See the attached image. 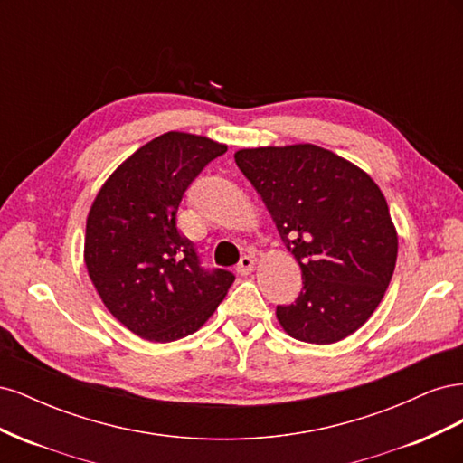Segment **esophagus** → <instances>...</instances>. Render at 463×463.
Segmentation results:
<instances>
[{
    "instance_id": "1",
    "label": "esophagus",
    "mask_w": 463,
    "mask_h": 463,
    "mask_svg": "<svg viewBox=\"0 0 463 463\" xmlns=\"http://www.w3.org/2000/svg\"><path fill=\"white\" fill-rule=\"evenodd\" d=\"M255 266H257V259L250 257V255H245V257H241L240 264H237V272L247 276V274H250V272L255 270Z\"/></svg>"
}]
</instances>
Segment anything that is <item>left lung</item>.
I'll return each instance as SVG.
<instances>
[{"label": "left lung", "mask_w": 463, "mask_h": 463, "mask_svg": "<svg viewBox=\"0 0 463 463\" xmlns=\"http://www.w3.org/2000/svg\"><path fill=\"white\" fill-rule=\"evenodd\" d=\"M233 158L301 269L299 298L276 307L279 326L307 344L347 338L381 305L396 269L398 232L381 187L311 143L241 148Z\"/></svg>", "instance_id": "obj_1"}]
</instances>
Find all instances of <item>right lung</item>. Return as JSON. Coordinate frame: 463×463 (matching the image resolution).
<instances>
[{
    "mask_svg": "<svg viewBox=\"0 0 463 463\" xmlns=\"http://www.w3.org/2000/svg\"><path fill=\"white\" fill-rule=\"evenodd\" d=\"M228 145L167 131L123 160L87 216L85 264L106 309L148 342L197 332L235 276L206 272L175 214L191 181Z\"/></svg>",
    "mask_w": 463,
    "mask_h": 463,
    "instance_id": "obj_1",
    "label": "right lung"
}]
</instances>
